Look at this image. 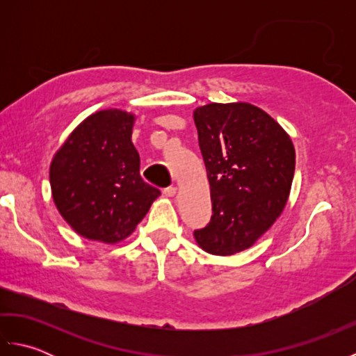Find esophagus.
<instances>
[{
	"label": "esophagus",
	"mask_w": 356,
	"mask_h": 356,
	"mask_svg": "<svg viewBox=\"0 0 356 356\" xmlns=\"http://www.w3.org/2000/svg\"><path fill=\"white\" fill-rule=\"evenodd\" d=\"M166 197H172V195H176V193H177V188L176 186H168V188H163V191H162Z\"/></svg>",
	"instance_id": "obj_1"
}]
</instances>
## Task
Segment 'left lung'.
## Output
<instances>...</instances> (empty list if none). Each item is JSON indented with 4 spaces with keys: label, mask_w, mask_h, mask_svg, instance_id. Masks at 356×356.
<instances>
[{
    "label": "left lung",
    "mask_w": 356,
    "mask_h": 356,
    "mask_svg": "<svg viewBox=\"0 0 356 356\" xmlns=\"http://www.w3.org/2000/svg\"><path fill=\"white\" fill-rule=\"evenodd\" d=\"M194 122L213 202L209 223L194 237L214 255L245 251L270 228L289 197L292 140L251 104H208L194 111Z\"/></svg>",
    "instance_id": "1"
}]
</instances>
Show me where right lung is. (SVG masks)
<instances>
[{
    "label": "right lung",
    "instance_id": "1",
    "mask_svg": "<svg viewBox=\"0 0 356 356\" xmlns=\"http://www.w3.org/2000/svg\"><path fill=\"white\" fill-rule=\"evenodd\" d=\"M133 120L125 111H97L53 159V200L82 237L107 243L125 238L161 194L140 177L139 153L131 142Z\"/></svg>",
    "mask_w": 356,
    "mask_h": 356
}]
</instances>
